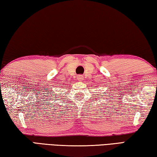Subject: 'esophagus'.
<instances>
[{
	"label": "esophagus",
	"mask_w": 157,
	"mask_h": 157,
	"mask_svg": "<svg viewBox=\"0 0 157 157\" xmlns=\"http://www.w3.org/2000/svg\"><path fill=\"white\" fill-rule=\"evenodd\" d=\"M77 79H78V81H80V82H81V81H83L84 76L82 75H79L78 76V78H77Z\"/></svg>",
	"instance_id": "esophagus-1"
}]
</instances>
